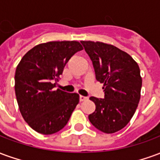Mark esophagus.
<instances>
[{
	"label": "esophagus",
	"instance_id": "1",
	"mask_svg": "<svg viewBox=\"0 0 160 160\" xmlns=\"http://www.w3.org/2000/svg\"><path fill=\"white\" fill-rule=\"evenodd\" d=\"M87 100V97H84V96H80V102H83V101Z\"/></svg>",
	"mask_w": 160,
	"mask_h": 160
}]
</instances>
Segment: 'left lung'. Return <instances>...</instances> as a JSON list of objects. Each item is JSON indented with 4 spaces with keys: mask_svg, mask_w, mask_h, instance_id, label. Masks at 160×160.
I'll list each match as a JSON object with an SVG mask.
<instances>
[{
    "mask_svg": "<svg viewBox=\"0 0 160 160\" xmlns=\"http://www.w3.org/2000/svg\"><path fill=\"white\" fill-rule=\"evenodd\" d=\"M92 62L96 80L104 84V98L91 97L96 109L89 121L98 130L112 134L127 125L137 109L142 80L137 62L116 46L81 41Z\"/></svg>",
    "mask_w": 160,
    "mask_h": 160,
    "instance_id": "1",
    "label": "left lung"
}]
</instances>
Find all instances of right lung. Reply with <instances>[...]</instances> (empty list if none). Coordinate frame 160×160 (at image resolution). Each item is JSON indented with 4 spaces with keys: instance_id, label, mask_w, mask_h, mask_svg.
I'll return each mask as SVG.
<instances>
[{
    "instance_id": "obj_1",
    "label": "right lung",
    "mask_w": 160,
    "mask_h": 160,
    "mask_svg": "<svg viewBox=\"0 0 160 160\" xmlns=\"http://www.w3.org/2000/svg\"><path fill=\"white\" fill-rule=\"evenodd\" d=\"M82 49L77 41L40 43L17 66L14 88L19 111L38 133L52 134L62 129L79 103V94L54 91V87L67 62Z\"/></svg>"
}]
</instances>
